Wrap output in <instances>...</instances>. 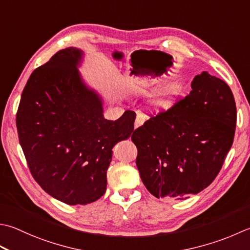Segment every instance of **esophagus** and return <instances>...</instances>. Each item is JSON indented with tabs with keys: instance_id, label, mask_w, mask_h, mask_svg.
<instances>
[{
	"instance_id": "1",
	"label": "esophagus",
	"mask_w": 250,
	"mask_h": 250,
	"mask_svg": "<svg viewBox=\"0 0 250 250\" xmlns=\"http://www.w3.org/2000/svg\"><path fill=\"white\" fill-rule=\"evenodd\" d=\"M145 120H146V117L143 114H141V112H138V115H136V118H135V122H134L135 128L141 126L142 125L144 124Z\"/></svg>"
}]
</instances>
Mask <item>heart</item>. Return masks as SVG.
Returning <instances> with one entry per match:
<instances>
[{"label":"heart","instance_id":"b5f03b06","mask_svg":"<svg viewBox=\"0 0 250 250\" xmlns=\"http://www.w3.org/2000/svg\"><path fill=\"white\" fill-rule=\"evenodd\" d=\"M173 96H174V93H171V92H167V91H164L159 93V94L156 95L154 99H153V104L156 107H159V108H164V107H168L171 105V103H172L173 100Z\"/></svg>","mask_w":250,"mask_h":250}]
</instances>
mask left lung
Masks as SVG:
<instances>
[{"label":"left lung","instance_id":"1","mask_svg":"<svg viewBox=\"0 0 250 250\" xmlns=\"http://www.w3.org/2000/svg\"><path fill=\"white\" fill-rule=\"evenodd\" d=\"M190 86L188 95L151 115L131 136L142 182L157 198L182 200L202 192L232 147L236 105L229 86L207 71Z\"/></svg>","mask_w":250,"mask_h":250}]
</instances>
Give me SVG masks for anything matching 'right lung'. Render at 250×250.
<instances>
[{"instance_id":"1","label":"right lung","mask_w":250,"mask_h":250,"mask_svg":"<svg viewBox=\"0 0 250 250\" xmlns=\"http://www.w3.org/2000/svg\"><path fill=\"white\" fill-rule=\"evenodd\" d=\"M82 52L58 51L27 81L16 114L19 143L29 170L47 194L67 205H86L106 192L115 144L134 130L135 112L116 121L82 82Z\"/></svg>"}]
</instances>
